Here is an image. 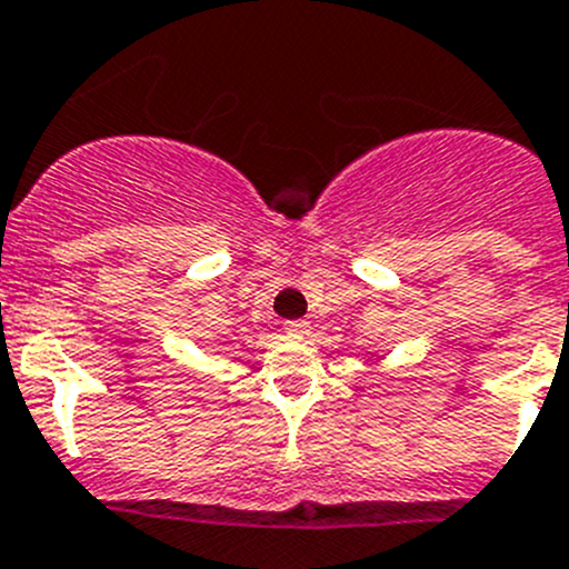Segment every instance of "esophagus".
<instances>
[{
  "mask_svg": "<svg viewBox=\"0 0 569 569\" xmlns=\"http://www.w3.org/2000/svg\"><path fill=\"white\" fill-rule=\"evenodd\" d=\"M283 330L289 336H308V330H311V328H308L306 319H291V322L283 325Z\"/></svg>",
  "mask_w": 569,
  "mask_h": 569,
  "instance_id": "esophagus-1",
  "label": "esophagus"
}]
</instances>
